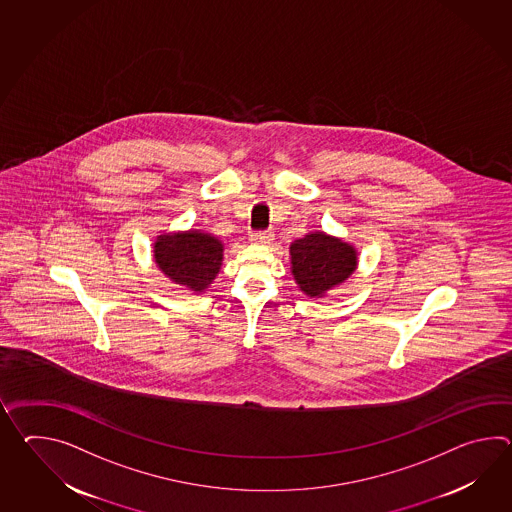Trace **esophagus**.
Instances as JSON below:
<instances>
[{"label":"esophagus","instance_id":"34e87169","mask_svg":"<svg viewBox=\"0 0 512 512\" xmlns=\"http://www.w3.org/2000/svg\"><path fill=\"white\" fill-rule=\"evenodd\" d=\"M273 240L272 231H257L250 235L251 244H270Z\"/></svg>","mask_w":512,"mask_h":512}]
</instances>
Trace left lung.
Masks as SVG:
<instances>
[{
	"label": "left lung",
	"instance_id": "obj_1",
	"mask_svg": "<svg viewBox=\"0 0 512 512\" xmlns=\"http://www.w3.org/2000/svg\"><path fill=\"white\" fill-rule=\"evenodd\" d=\"M358 268L353 244L325 231H310L290 244V270L308 297H323L345 283Z\"/></svg>",
	"mask_w": 512,
	"mask_h": 512
}]
</instances>
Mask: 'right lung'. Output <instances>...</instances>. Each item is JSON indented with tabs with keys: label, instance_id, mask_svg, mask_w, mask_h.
I'll use <instances>...</instances> for the list:
<instances>
[{
	"label": "right lung",
	"instance_id": "right-lung-1",
	"mask_svg": "<svg viewBox=\"0 0 512 512\" xmlns=\"http://www.w3.org/2000/svg\"><path fill=\"white\" fill-rule=\"evenodd\" d=\"M152 251L159 272L194 294L213 284L224 261V242L202 229L161 233Z\"/></svg>",
	"mask_w": 512,
	"mask_h": 512
}]
</instances>
